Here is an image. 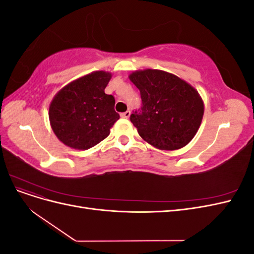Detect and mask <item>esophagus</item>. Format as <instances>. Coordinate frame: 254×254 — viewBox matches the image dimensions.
<instances>
[{
	"mask_svg": "<svg viewBox=\"0 0 254 254\" xmlns=\"http://www.w3.org/2000/svg\"><path fill=\"white\" fill-rule=\"evenodd\" d=\"M121 117H122V118H124V119H128V118L130 117V111H129V110H127V111H125V112L121 113Z\"/></svg>",
	"mask_w": 254,
	"mask_h": 254,
	"instance_id": "1",
	"label": "esophagus"
}]
</instances>
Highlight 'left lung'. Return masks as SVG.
Masks as SVG:
<instances>
[{"label": "left lung", "instance_id": "1", "mask_svg": "<svg viewBox=\"0 0 254 254\" xmlns=\"http://www.w3.org/2000/svg\"><path fill=\"white\" fill-rule=\"evenodd\" d=\"M140 90L142 106L130 115L142 139L162 150L189 144L203 117L198 92L176 75L160 70L135 71L129 76Z\"/></svg>", "mask_w": 254, "mask_h": 254}]
</instances>
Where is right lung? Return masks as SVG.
<instances>
[{
  "label": "right lung",
  "instance_id": "right-lung-1",
  "mask_svg": "<svg viewBox=\"0 0 254 254\" xmlns=\"http://www.w3.org/2000/svg\"><path fill=\"white\" fill-rule=\"evenodd\" d=\"M110 78V73L93 72L68 83L54 97L49 111L51 126L68 147H93L109 135L120 119L114 97L105 93Z\"/></svg>",
  "mask_w": 254,
  "mask_h": 254
}]
</instances>
